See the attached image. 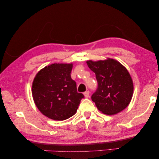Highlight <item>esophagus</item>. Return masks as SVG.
Here are the masks:
<instances>
[{
  "label": "esophagus",
  "instance_id": "esophagus-1",
  "mask_svg": "<svg viewBox=\"0 0 159 159\" xmlns=\"http://www.w3.org/2000/svg\"><path fill=\"white\" fill-rule=\"evenodd\" d=\"M84 97H86V98H87V97H89V91L84 92Z\"/></svg>",
  "mask_w": 159,
  "mask_h": 159
}]
</instances>
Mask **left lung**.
<instances>
[{"label": "left lung", "mask_w": 159, "mask_h": 159, "mask_svg": "<svg viewBox=\"0 0 159 159\" xmlns=\"http://www.w3.org/2000/svg\"><path fill=\"white\" fill-rule=\"evenodd\" d=\"M87 64L95 73L98 82L92 95L97 109L103 114L114 115L128 107L133 96L134 84L126 68L116 60H88Z\"/></svg>", "instance_id": "8db88e82"}]
</instances>
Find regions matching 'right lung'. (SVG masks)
<instances>
[{"instance_id": "obj_1", "label": "right lung", "mask_w": 159, "mask_h": 159, "mask_svg": "<svg viewBox=\"0 0 159 159\" xmlns=\"http://www.w3.org/2000/svg\"><path fill=\"white\" fill-rule=\"evenodd\" d=\"M72 63H54L35 75L32 84L34 102L41 113L55 121H63L76 113L84 98L71 78Z\"/></svg>"}]
</instances>
